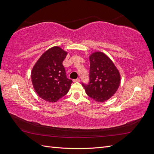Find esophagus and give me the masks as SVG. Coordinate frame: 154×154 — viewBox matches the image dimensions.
<instances>
[{
	"mask_svg": "<svg viewBox=\"0 0 154 154\" xmlns=\"http://www.w3.org/2000/svg\"><path fill=\"white\" fill-rule=\"evenodd\" d=\"M73 82H80V79L78 78V79H76V80H74Z\"/></svg>",
	"mask_w": 154,
	"mask_h": 154,
	"instance_id": "34e87169",
	"label": "esophagus"
}]
</instances>
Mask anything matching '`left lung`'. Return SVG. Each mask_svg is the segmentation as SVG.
<instances>
[{
	"label": "left lung",
	"mask_w": 154,
	"mask_h": 154,
	"mask_svg": "<svg viewBox=\"0 0 154 154\" xmlns=\"http://www.w3.org/2000/svg\"><path fill=\"white\" fill-rule=\"evenodd\" d=\"M90 82L82 84L86 94L97 102H104L112 97L118 91L121 82L119 70L112 60L101 51L89 56Z\"/></svg>",
	"instance_id": "8db88e82"
}]
</instances>
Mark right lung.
Masks as SVG:
<instances>
[{"mask_svg": "<svg viewBox=\"0 0 154 154\" xmlns=\"http://www.w3.org/2000/svg\"><path fill=\"white\" fill-rule=\"evenodd\" d=\"M68 52L58 46L45 51L31 71V81L36 94L48 102L57 101L67 94L72 81L66 76L62 62Z\"/></svg>", "mask_w": 154, "mask_h": 154, "instance_id": "1", "label": "right lung"}]
</instances>
